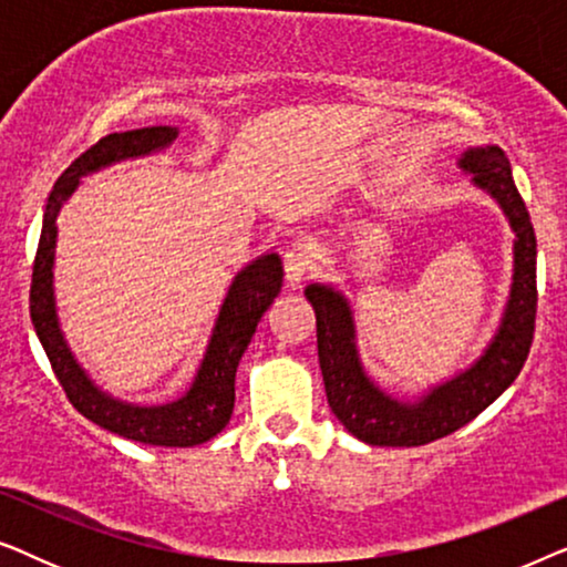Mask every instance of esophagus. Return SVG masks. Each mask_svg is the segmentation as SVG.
Returning <instances> with one entry per match:
<instances>
[{"label": "esophagus", "mask_w": 567, "mask_h": 567, "mask_svg": "<svg viewBox=\"0 0 567 567\" xmlns=\"http://www.w3.org/2000/svg\"><path fill=\"white\" fill-rule=\"evenodd\" d=\"M312 268H315V245L309 243V239H297V243H291V247L284 255L286 284L299 286Z\"/></svg>", "instance_id": "34e87169"}]
</instances>
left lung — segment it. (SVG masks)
<instances>
[{"mask_svg":"<svg viewBox=\"0 0 567 567\" xmlns=\"http://www.w3.org/2000/svg\"><path fill=\"white\" fill-rule=\"evenodd\" d=\"M460 167L477 188L491 193L508 216L514 243V284L501 328L467 371L433 386L417 402H400L379 390L355 353L353 317L343 293L330 286H307L317 317V353L332 413L348 433L371 446H423L444 439L501 398L522 371L537 320V237L522 193L498 146H475Z\"/></svg>","mask_w":567,"mask_h":567,"instance_id":"1","label":"left lung"}]
</instances>
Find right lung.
I'll return each mask as SVG.
<instances>
[{"label": "right lung", "instance_id": "right-lung-1", "mask_svg": "<svg viewBox=\"0 0 567 567\" xmlns=\"http://www.w3.org/2000/svg\"><path fill=\"white\" fill-rule=\"evenodd\" d=\"M177 128L150 126L123 134H107L82 152L53 185L49 204L43 214L41 243H38L33 281H30V320L38 332L45 355H49L53 374L64 386L66 398L87 421L100 429L118 433L123 439L138 441L150 446H196L214 439L229 423L235 410V374L239 359L250 346L258 330L260 317L274 305L284 284V268L278 255H262L239 270L224 299L219 320H216L212 343L206 348L204 361L193 386L181 400L169 405L136 408L113 400L100 392L84 369L69 351L64 336L59 330L56 305H53V247H56V216L64 200L72 196L80 177L95 173L113 162L144 157V154L165 150L173 144Z\"/></svg>", "mask_w": 567, "mask_h": 567}]
</instances>
